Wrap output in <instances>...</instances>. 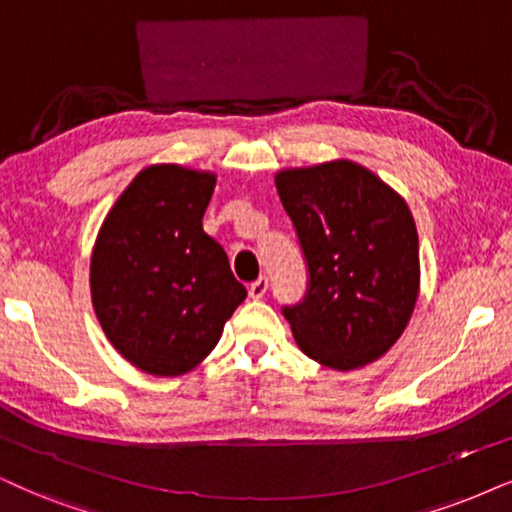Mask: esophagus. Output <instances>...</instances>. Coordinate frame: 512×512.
I'll list each match as a JSON object with an SVG mask.
<instances>
[{
  "mask_svg": "<svg viewBox=\"0 0 512 512\" xmlns=\"http://www.w3.org/2000/svg\"><path fill=\"white\" fill-rule=\"evenodd\" d=\"M267 288H269V281H267V276H260V278H257L255 283H250L248 293H250L252 300H262V297L267 295Z\"/></svg>",
  "mask_w": 512,
  "mask_h": 512,
  "instance_id": "obj_1",
  "label": "esophagus"
}]
</instances>
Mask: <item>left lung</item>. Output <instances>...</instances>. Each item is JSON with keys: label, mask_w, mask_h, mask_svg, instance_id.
I'll list each match as a JSON object with an SVG mask.
<instances>
[{"label": "left lung", "mask_w": 512, "mask_h": 512, "mask_svg": "<svg viewBox=\"0 0 512 512\" xmlns=\"http://www.w3.org/2000/svg\"><path fill=\"white\" fill-rule=\"evenodd\" d=\"M276 191L309 269L304 300L283 307L297 347L335 371L380 359L411 321L420 290L406 200L352 160L281 170Z\"/></svg>", "instance_id": "obj_1"}]
</instances>
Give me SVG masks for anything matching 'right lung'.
Wrapping results in <instances>:
<instances>
[{"mask_svg": "<svg viewBox=\"0 0 512 512\" xmlns=\"http://www.w3.org/2000/svg\"><path fill=\"white\" fill-rule=\"evenodd\" d=\"M215 184L212 172L146 167L96 236L89 267L96 319L144 373L172 378L196 368L248 295L222 245L203 231Z\"/></svg>", "mask_w": 512, "mask_h": 512, "instance_id": "obj_1", "label": "right lung"}]
</instances>
